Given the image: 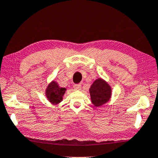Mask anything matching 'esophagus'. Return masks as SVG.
<instances>
[{
    "label": "esophagus",
    "mask_w": 158,
    "mask_h": 158,
    "mask_svg": "<svg viewBox=\"0 0 158 158\" xmlns=\"http://www.w3.org/2000/svg\"><path fill=\"white\" fill-rule=\"evenodd\" d=\"M73 88H74L75 90H80L81 88V85L80 84H76V85H73Z\"/></svg>",
    "instance_id": "1"
}]
</instances>
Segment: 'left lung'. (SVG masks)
Instances as JSON below:
<instances>
[{"instance_id": "1", "label": "left lung", "mask_w": 158, "mask_h": 158, "mask_svg": "<svg viewBox=\"0 0 158 158\" xmlns=\"http://www.w3.org/2000/svg\"><path fill=\"white\" fill-rule=\"evenodd\" d=\"M89 93L92 102L94 106H101L110 100L111 88L108 83L102 79H98L90 87Z\"/></svg>"}]
</instances>
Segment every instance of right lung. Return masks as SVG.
I'll return each mask as SVG.
<instances>
[{"label": "right lung", "instance_id": "1", "mask_svg": "<svg viewBox=\"0 0 158 158\" xmlns=\"http://www.w3.org/2000/svg\"><path fill=\"white\" fill-rule=\"evenodd\" d=\"M66 90L65 88L60 87L56 81H52L48 85L46 89V97L50 102L58 104L62 101L63 96Z\"/></svg>", "mask_w": 158, "mask_h": 158}]
</instances>
